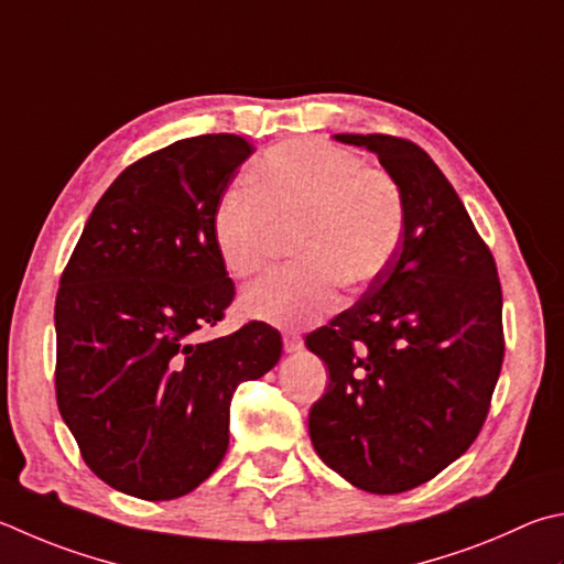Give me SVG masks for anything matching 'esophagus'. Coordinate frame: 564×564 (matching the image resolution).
<instances>
[{"instance_id": "34e87169", "label": "esophagus", "mask_w": 564, "mask_h": 564, "mask_svg": "<svg viewBox=\"0 0 564 564\" xmlns=\"http://www.w3.org/2000/svg\"><path fill=\"white\" fill-rule=\"evenodd\" d=\"M283 350L285 352L303 350V337L295 335V333H283Z\"/></svg>"}]
</instances>
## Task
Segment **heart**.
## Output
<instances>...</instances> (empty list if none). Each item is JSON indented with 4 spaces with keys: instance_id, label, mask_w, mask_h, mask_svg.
I'll return each mask as SVG.
<instances>
[{
    "instance_id": "1",
    "label": "heart",
    "mask_w": 564,
    "mask_h": 564,
    "mask_svg": "<svg viewBox=\"0 0 564 564\" xmlns=\"http://www.w3.org/2000/svg\"><path fill=\"white\" fill-rule=\"evenodd\" d=\"M404 194L384 170L321 138L265 150L251 167V192L231 187L212 214V239L231 275L249 279L271 261L279 231H291V269L241 293L239 308L281 327L313 325L340 305V283L380 275L402 241Z\"/></svg>"
}]
</instances>
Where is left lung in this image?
<instances>
[{
	"label": "left lung",
	"instance_id": "obj_1",
	"mask_svg": "<svg viewBox=\"0 0 564 564\" xmlns=\"http://www.w3.org/2000/svg\"><path fill=\"white\" fill-rule=\"evenodd\" d=\"M370 150L404 194V234L370 289L305 337L327 372L308 416L315 454L367 494H404L466 452L503 365L496 261L452 182L392 135H335Z\"/></svg>",
	"mask_w": 564,
	"mask_h": 564
}]
</instances>
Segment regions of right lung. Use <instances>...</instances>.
I'll return each mask as SVG.
<instances>
[{
    "instance_id": "obj_1",
    "label": "right lung",
    "mask_w": 564,
    "mask_h": 564,
    "mask_svg": "<svg viewBox=\"0 0 564 564\" xmlns=\"http://www.w3.org/2000/svg\"><path fill=\"white\" fill-rule=\"evenodd\" d=\"M253 152L177 140L120 172L90 212L56 295V402L94 474L145 500L187 496L229 446L234 389L281 360L265 323L209 343L234 283L212 214Z\"/></svg>"
}]
</instances>
